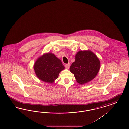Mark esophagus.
Wrapping results in <instances>:
<instances>
[{"instance_id":"obj_1","label":"esophagus","mask_w":129,"mask_h":129,"mask_svg":"<svg viewBox=\"0 0 129 129\" xmlns=\"http://www.w3.org/2000/svg\"><path fill=\"white\" fill-rule=\"evenodd\" d=\"M70 63H68V64H66L65 65V68H66V69H69L70 68Z\"/></svg>"}]
</instances>
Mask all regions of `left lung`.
<instances>
[{"label": "left lung", "mask_w": 129, "mask_h": 129, "mask_svg": "<svg viewBox=\"0 0 129 129\" xmlns=\"http://www.w3.org/2000/svg\"><path fill=\"white\" fill-rule=\"evenodd\" d=\"M100 67V60L93 52L79 51L76 55L75 61L71 64L70 71L78 83L82 85L94 78Z\"/></svg>", "instance_id": "left-lung-1"}]
</instances>
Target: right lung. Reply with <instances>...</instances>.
<instances>
[{
	"label": "right lung",
	"instance_id": "obj_1",
	"mask_svg": "<svg viewBox=\"0 0 129 129\" xmlns=\"http://www.w3.org/2000/svg\"><path fill=\"white\" fill-rule=\"evenodd\" d=\"M34 68L37 77L48 83L54 82L58 78L59 73L64 69L61 60L51 53L40 57L36 61Z\"/></svg>",
	"mask_w": 129,
	"mask_h": 129
}]
</instances>
